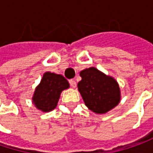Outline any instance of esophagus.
<instances>
[{
    "mask_svg": "<svg viewBox=\"0 0 153 153\" xmlns=\"http://www.w3.org/2000/svg\"><path fill=\"white\" fill-rule=\"evenodd\" d=\"M69 84L73 88H75V87H76V82H75L74 79H70Z\"/></svg>",
    "mask_w": 153,
    "mask_h": 153,
    "instance_id": "esophagus-1",
    "label": "esophagus"
}]
</instances>
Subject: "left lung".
<instances>
[{"mask_svg": "<svg viewBox=\"0 0 153 153\" xmlns=\"http://www.w3.org/2000/svg\"><path fill=\"white\" fill-rule=\"evenodd\" d=\"M82 79L78 83L85 105L97 114L112 110L120 102V88L112 77L107 76L95 68L80 72Z\"/></svg>", "mask_w": 153, "mask_h": 153, "instance_id": "8db88e82", "label": "left lung"}]
</instances>
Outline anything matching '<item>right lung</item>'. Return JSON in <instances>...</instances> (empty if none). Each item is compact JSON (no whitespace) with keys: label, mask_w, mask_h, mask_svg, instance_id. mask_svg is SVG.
Instances as JSON below:
<instances>
[{"label":"right lung","mask_w":153,"mask_h":153,"mask_svg":"<svg viewBox=\"0 0 153 153\" xmlns=\"http://www.w3.org/2000/svg\"><path fill=\"white\" fill-rule=\"evenodd\" d=\"M69 87L68 81L61 74L46 72L32 97L38 110L48 112L56 107L61 92Z\"/></svg>","instance_id":"1"}]
</instances>
